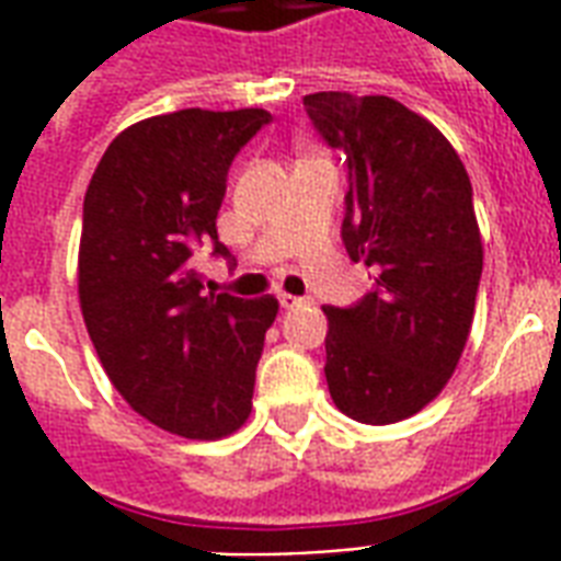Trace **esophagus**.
Segmentation results:
<instances>
[{
  "label": "esophagus",
  "mask_w": 561,
  "mask_h": 561,
  "mask_svg": "<svg viewBox=\"0 0 561 561\" xmlns=\"http://www.w3.org/2000/svg\"><path fill=\"white\" fill-rule=\"evenodd\" d=\"M311 299L306 297H294V294H279V306L282 309H302V306H309Z\"/></svg>",
  "instance_id": "34e87169"
}]
</instances>
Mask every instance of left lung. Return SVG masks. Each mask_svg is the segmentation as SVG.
Listing matches in <instances>:
<instances>
[{
	"label": "left lung",
	"mask_w": 561,
	"mask_h": 561,
	"mask_svg": "<svg viewBox=\"0 0 561 561\" xmlns=\"http://www.w3.org/2000/svg\"><path fill=\"white\" fill-rule=\"evenodd\" d=\"M350 167L344 247L374 273L350 309L327 306V382L341 412L385 426L442 394L468 344L482 234L468 170L450 140L391 96L302 100Z\"/></svg>",
	"instance_id": "left-lung-1"
}]
</instances>
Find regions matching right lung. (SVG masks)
I'll return each instance as SVG.
<instances>
[{
    "label": "right lung",
    "mask_w": 561,
    "mask_h": 561,
    "mask_svg": "<svg viewBox=\"0 0 561 561\" xmlns=\"http://www.w3.org/2000/svg\"><path fill=\"white\" fill-rule=\"evenodd\" d=\"M264 108H182L119 131L84 194L79 302L111 385L140 417L194 442L241 430L273 297H203L194 255L217 241L226 173Z\"/></svg>",
    "instance_id": "right-lung-1"
}]
</instances>
